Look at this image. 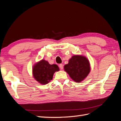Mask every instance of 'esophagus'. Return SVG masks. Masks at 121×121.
<instances>
[{"instance_id":"34e87169","label":"esophagus","mask_w":121,"mask_h":121,"mask_svg":"<svg viewBox=\"0 0 121 121\" xmlns=\"http://www.w3.org/2000/svg\"><path fill=\"white\" fill-rule=\"evenodd\" d=\"M59 67L60 68V69H63V65H62V64H60Z\"/></svg>"}]
</instances>
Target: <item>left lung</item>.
Returning <instances> with one entry per match:
<instances>
[{
    "instance_id": "obj_1",
    "label": "left lung",
    "mask_w": 121,
    "mask_h": 121,
    "mask_svg": "<svg viewBox=\"0 0 121 121\" xmlns=\"http://www.w3.org/2000/svg\"><path fill=\"white\" fill-rule=\"evenodd\" d=\"M64 69L74 81L79 83L84 80L90 71L87 58L82 56H73L69 63L65 65Z\"/></svg>"
}]
</instances>
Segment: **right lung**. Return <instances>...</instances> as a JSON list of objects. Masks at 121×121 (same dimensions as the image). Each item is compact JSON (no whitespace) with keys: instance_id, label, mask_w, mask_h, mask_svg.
I'll list each match as a JSON object with an SVG mask.
<instances>
[{"instance_id":"add662e5","label":"right lung","mask_w":121,"mask_h":121,"mask_svg":"<svg viewBox=\"0 0 121 121\" xmlns=\"http://www.w3.org/2000/svg\"><path fill=\"white\" fill-rule=\"evenodd\" d=\"M59 69L56 65H50L47 61L42 60L34 65L33 75L39 83L46 84L52 79L54 73Z\"/></svg>"}]
</instances>
